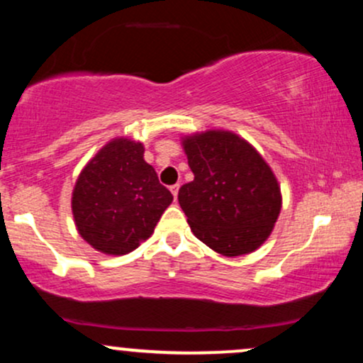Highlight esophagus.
<instances>
[{
	"instance_id": "34e87169",
	"label": "esophagus",
	"mask_w": 363,
	"mask_h": 363,
	"mask_svg": "<svg viewBox=\"0 0 363 363\" xmlns=\"http://www.w3.org/2000/svg\"><path fill=\"white\" fill-rule=\"evenodd\" d=\"M179 187H181V186H179V184H174V186H170V193H172V194H174V198H176V199H177V193H179Z\"/></svg>"
}]
</instances>
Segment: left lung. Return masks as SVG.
I'll return each instance as SVG.
<instances>
[{"instance_id":"8db88e82","label":"left lung","mask_w":363,"mask_h":363,"mask_svg":"<svg viewBox=\"0 0 363 363\" xmlns=\"http://www.w3.org/2000/svg\"><path fill=\"white\" fill-rule=\"evenodd\" d=\"M194 179L179 189L193 234L222 256L256 251L272 234L281 191L272 167L249 141L223 129L182 138Z\"/></svg>"}]
</instances>
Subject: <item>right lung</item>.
<instances>
[{
  "label": "right lung",
  "instance_id": "right-lung-1",
  "mask_svg": "<svg viewBox=\"0 0 363 363\" xmlns=\"http://www.w3.org/2000/svg\"><path fill=\"white\" fill-rule=\"evenodd\" d=\"M140 141L114 138L74 182L72 210L78 234L99 252L123 256L155 230L172 194L143 158Z\"/></svg>",
  "mask_w": 363,
  "mask_h": 363
}]
</instances>
